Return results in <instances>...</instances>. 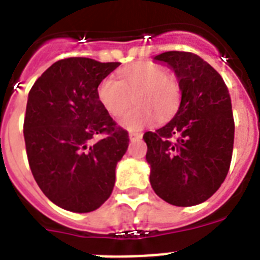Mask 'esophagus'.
Masks as SVG:
<instances>
[{
    "label": "esophagus",
    "mask_w": 260,
    "mask_h": 260,
    "mask_svg": "<svg viewBox=\"0 0 260 260\" xmlns=\"http://www.w3.org/2000/svg\"><path fill=\"white\" fill-rule=\"evenodd\" d=\"M141 136H143V134H141V132H129L131 141L139 140V139H141Z\"/></svg>",
    "instance_id": "esophagus-1"
}]
</instances>
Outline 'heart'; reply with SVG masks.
<instances>
[{
    "label": "heart",
    "instance_id": "b5f03b06",
    "mask_svg": "<svg viewBox=\"0 0 260 260\" xmlns=\"http://www.w3.org/2000/svg\"><path fill=\"white\" fill-rule=\"evenodd\" d=\"M119 80L108 76L97 86V99L112 117H120L132 103L121 125L141 129L174 115L180 103V84L171 73L153 64H137L119 72Z\"/></svg>",
    "mask_w": 260,
    "mask_h": 260
}]
</instances>
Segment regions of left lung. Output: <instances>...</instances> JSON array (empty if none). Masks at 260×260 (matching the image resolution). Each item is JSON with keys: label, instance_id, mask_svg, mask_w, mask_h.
I'll use <instances>...</instances> for the list:
<instances>
[{"label": "left lung", "instance_id": "left-lung-1", "mask_svg": "<svg viewBox=\"0 0 260 260\" xmlns=\"http://www.w3.org/2000/svg\"><path fill=\"white\" fill-rule=\"evenodd\" d=\"M174 69L181 100L170 123L145 132L149 181L167 203L191 207L218 191L229 174L234 148L233 107L221 76L191 52L155 57Z\"/></svg>", "mask_w": 260, "mask_h": 260}]
</instances>
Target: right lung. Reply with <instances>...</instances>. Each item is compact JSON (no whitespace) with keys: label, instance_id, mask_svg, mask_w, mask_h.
Listing matches in <instances>:
<instances>
[{"label":"right lung","instance_id":"add662e5","mask_svg":"<svg viewBox=\"0 0 260 260\" xmlns=\"http://www.w3.org/2000/svg\"><path fill=\"white\" fill-rule=\"evenodd\" d=\"M119 65L69 57L46 69L29 92L27 161L44 195L64 210L94 211L113 191L129 136L103 108L97 86Z\"/></svg>","mask_w":260,"mask_h":260}]
</instances>
